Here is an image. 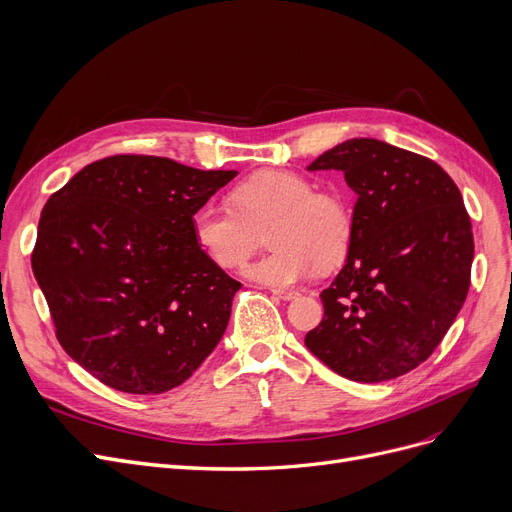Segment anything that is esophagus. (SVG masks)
Segmentation results:
<instances>
[{"mask_svg": "<svg viewBox=\"0 0 512 512\" xmlns=\"http://www.w3.org/2000/svg\"><path fill=\"white\" fill-rule=\"evenodd\" d=\"M273 294H275L279 300H285V302L296 300V298L300 296L296 289H273Z\"/></svg>", "mask_w": 512, "mask_h": 512, "instance_id": "obj_1", "label": "esophagus"}]
</instances>
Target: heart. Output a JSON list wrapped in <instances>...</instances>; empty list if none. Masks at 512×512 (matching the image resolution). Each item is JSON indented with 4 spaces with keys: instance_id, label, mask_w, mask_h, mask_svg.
I'll return each instance as SVG.
<instances>
[{
    "instance_id": "b5f03b06",
    "label": "heart",
    "mask_w": 512,
    "mask_h": 512,
    "mask_svg": "<svg viewBox=\"0 0 512 512\" xmlns=\"http://www.w3.org/2000/svg\"><path fill=\"white\" fill-rule=\"evenodd\" d=\"M231 204H202L191 216L198 250L218 269H237L254 250L256 231H266L273 248L243 275L250 281L283 289L342 260L352 237V216L344 202L316 193L314 185L291 170H262L231 191Z\"/></svg>"
}]
</instances>
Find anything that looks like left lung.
Segmentation results:
<instances>
[{"mask_svg": "<svg viewBox=\"0 0 512 512\" xmlns=\"http://www.w3.org/2000/svg\"><path fill=\"white\" fill-rule=\"evenodd\" d=\"M308 170H342L358 200L344 269L323 291L306 348L360 383L425 362L471 283L473 231L456 183L433 160L379 139L335 145Z\"/></svg>", "mask_w": 512, "mask_h": 512, "instance_id": "obj_1", "label": "left lung"}]
</instances>
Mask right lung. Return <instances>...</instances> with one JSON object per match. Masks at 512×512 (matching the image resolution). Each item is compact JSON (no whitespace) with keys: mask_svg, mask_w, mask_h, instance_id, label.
Here are the masks:
<instances>
[{"mask_svg":"<svg viewBox=\"0 0 512 512\" xmlns=\"http://www.w3.org/2000/svg\"><path fill=\"white\" fill-rule=\"evenodd\" d=\"M235 175L110 156L47 200L33 273L60 346L95 379L162 394L221 342L241 283L198 250L191 216Z\"/></svg>","mask_w":512,"mask_h":512,"instance_id":"obj_1","label":"right lung"}]
</instances>
